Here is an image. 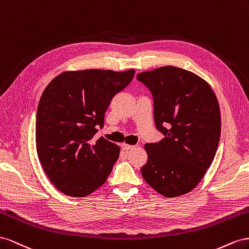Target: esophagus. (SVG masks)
I'll use <instances>...</instances> for the list:
<instances>
[{"label": "esophagus", "mask_w": 249, "mask_h": 249, "mask_svg": "<svg viewBox=\"0 0 249 249\" xmlns=\"http://www.w3.org/2000/svg\"><path fill=\"white\" fill-rule=\"evenodd\" d=\"M121 147H122V149L123 150H125V151H127V150H130V149H132L134 146H132V145H128V144H122L121 145Z\"/></svg>", "instance_id": "1"}]
</instances>
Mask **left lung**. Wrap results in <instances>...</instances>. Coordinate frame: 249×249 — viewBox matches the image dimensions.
Instances as JSON below:
<instances>
[{
	"label": "left lung",
	"instance_id": "obj_1",
	"mask_svg": "<svg viewBox=\"0 0 249 249\" xmlns=\"http://www.w3.org/2000/svg\"><path fill=\"white\" fill-rule=\"evenodd\" d=\"M150 89L156 128L165 138L146 144L145 181L169 198L181 196L200 182L214 160L221 133L217 97L201 77L166 66L138 74Z\"/></svg>",
	"mask_w": 249,
	"mask_h": 249
}]
</instances>
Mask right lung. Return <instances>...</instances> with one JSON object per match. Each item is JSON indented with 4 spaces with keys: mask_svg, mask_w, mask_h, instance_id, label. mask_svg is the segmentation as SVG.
Returning a JSON list of instances; mask_svg holds the SVG:
<instances>
[{
    "mask_svg": "<svg viewBox=\"0 0 249 249\" xmlns=\"http://www.w3.org/2000/svg\"><path fill=\"white\" fill-rule=\"evenodd\" d=\"M134 73L68 71L47 85L36 113V151L45 173L61 193L88 196L107 179L120 147L103 137L93 138L103 127L111 99Z\"/></svg>",
    "mask_w": 249,
    "mask_h": 249,
    "instance_id": "obj_1",
    "label": "right lung"
}]
</instances>
